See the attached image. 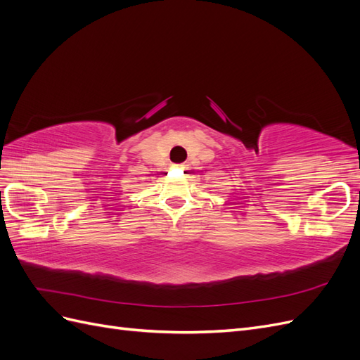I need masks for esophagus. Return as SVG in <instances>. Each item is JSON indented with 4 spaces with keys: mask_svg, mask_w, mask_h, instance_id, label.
Here are the masks:
<instances>
[{
    "mask_svg": "<svg viewBox=\"0 0 360 360\" xmlns=\"http://www.w3.org/2000/svg\"><path fill=\"white\" fill-rule=\"evenodd\" d=\"M180 167H183V165H180Z\"/></svg>",
    "mask_w": 360,
    "mask_h": 360,
    "instance_id": "esophagus-1",
    "label": "esophagus"
}]
</instances>
